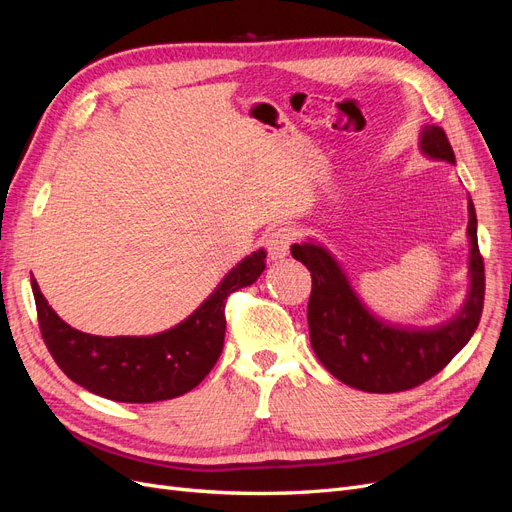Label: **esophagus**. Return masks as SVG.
<instances>
[{"label":"esophagus","mask_w":512,"mask_h":512,"mask_svg":"<svg viewBox=\"0 0 512 512\" xmlns=\"http://www.w3.org/2000/svg\"><path fill=\"white\" fill-rule=\"evenodd\" d=\"M292 241H294V230H292V228L280 226V228L271 230L269 235H267V241H265L269 258H271V260H282V258H286L288 252H290Z\"/></svg>","instance_id":"obj_1"}]
</instances>
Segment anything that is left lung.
Returning <instances> with one entry per match:
<instances>
[{
  "instance_id": "1",
  "label": "left lung",
  "mask_w": 512,
  "mask_h": 512,
  "mask_svg": "<svg viewBox=\"0 0 512 512\" xmlns=\"http://www.w3.org/2000/svg\"><path fill=\"white\" fill-rule=\"evenodd\" d=\"M421 149L431 158L455 164V153L440 126L423 130ZM472 288L463 312L433 331H408L382 324L356 299L337 262L320 245H292V258L312 273L307 303L309 339L320 363L348 386L367 393L414 389L442 371L470 342L485 303V262L478 250L476 213L470 200Z\"/></svg>"
}]
</instances>
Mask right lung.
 Returning <instances> with one entry per match:
<instances>
[{"mask_svg": "<svg viewBox=\"0 0 512 512\" xmlns=\"http://www.w3.org/2000/svg\"><path fill=\"white\" fill-rule=\"evenodd\" d=\"M265 250L247 256L179 327L153 337H100L72 329L32 280L40 333L59 369L87 391L126 404H153L192 391L218 363L226 301L265 271Z\"/></svg>", "mask_w": 512, "mask_h": 512, "instance_id": "obj_1", "label": "right lung"}]
</instances>
